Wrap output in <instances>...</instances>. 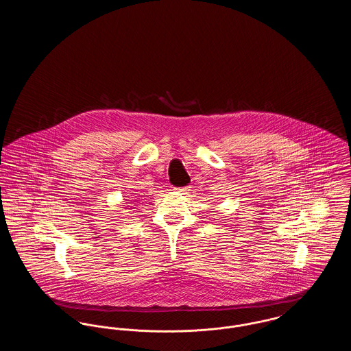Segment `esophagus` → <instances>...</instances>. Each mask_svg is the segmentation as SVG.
Instances as JSON below:
<instances>
[{"mask_svg":"<svg viewBox=\"0 0 351 351\" xmlns=\"http://www.w3.org/2000/svg\"><path fill=\"white\" fill-rule=\"evenodd\" d=\"M176 190H177V193H180V194H187V193H189V190H190V189H189V186H184V187H177V189H176Z\"/></svg>","mask_w":351,"mask_h":351,"instance_id":"obj_1","label":"esophagus"}]
</instances>
